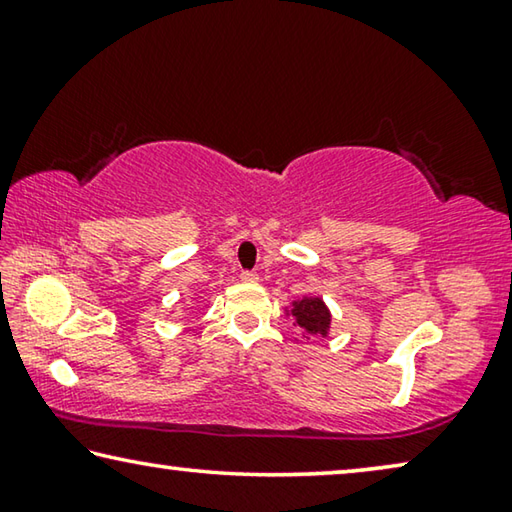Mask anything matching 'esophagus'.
Here are the masks:
<instances>
[{
	"mask_svg": "<svg viewBox=\"0 0 512 512\" xmlns=\"http://www.w3.org/2000/svg\"><path fill=\"white\" fill-rule=\"evenodd\" d=\"M241 280H244V282H257L259 275L255 271H241Z\"/></svg>",
	"mask_w": 512,
	"mask_h": 512,
	"instance_id": "34e87169",
	"label": "esophagus"
}]
</instances>
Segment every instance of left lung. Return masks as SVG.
Wrapping results in <instances>:
<instances>
[{
	"label": "left lung",
	"mask_w": 512,
	"mask_h": 512,
	"mask_svg": "<svg viewBox=\"0 0 512 512\" xmlns=\"http://www.w3.org/2000/svg\"><path fill=\"white\" fill-rule=\"evenodd\" d=\"M291 316L302 332L311 336H327L329 320H332L329 309L320 298H302L298 302H293Z\"/></svg>",
	"instance_id": "obj_1"
}]
</instances>
